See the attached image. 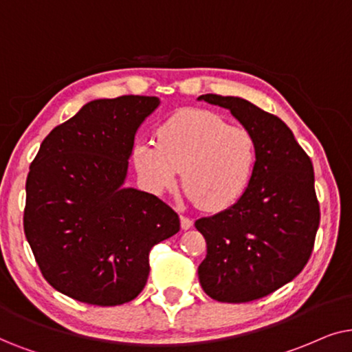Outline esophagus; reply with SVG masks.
Here are the masks:
<instances>
[{
  "label": "esophagus",
  "mask_w": 352,
  "mask_h": 352,
  "mask_svg": "<svg viewBox=\"0 0 352 352\" xmlns=\"http://www.w3.org/2000/svg\"><path fill=\"white\" fill-rule=\"evenodd\" d=\"M180 223H182V228H184V230H190V228L193 227V220L185 217V215H182L180 217Z\"/></svg>",
  "instance_id": "1"
}]
</instances>
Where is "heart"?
<instances>
[{
  "mask_svg": "<svg viewBox=\"0 0 352 352\" xmlns=\"http://www.w3.org/2000/svg\"><path fill=\"white\" fill-rule=\"evenodd\" d=\"M133 164L156 193L182 182L186 198L210 212L232 208L246 193L256 168L257 146L250 130L228 125L210 111L172 116L157 130V143L135 144Z\"/></svg>",
  "mask_w": 352,
  "mask_h": 352,
  "instance_id": "obj_1",
  "label": "heart"
}]
</instances>
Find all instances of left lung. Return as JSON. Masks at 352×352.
Masks as SVG:
<instances>
[{
	"label": "left lung",
	"instance_id": "left-lung-1",
	"mask_svg": "<svg viewBox=\"0 0 352 352\" xmlns=\"http://www.w3.org/2000/svg\"><path fill=\"white\" fill-rule=\"evenodd\" d=\"M198 100L230 111L256 140L246 193L195 222L208 245L198 267L204 293L220 302H250L292 282L307 264L320 220L312 162L277 116L238 96Z\"/></svg>",
	"mask_w": 352,
	"mask_h": 352
}]
</instances>
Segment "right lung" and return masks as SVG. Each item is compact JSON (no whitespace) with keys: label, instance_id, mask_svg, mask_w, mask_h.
<instances>
[{"label":"right lung","instance_id":"obj_1","mask_svg":"<svg viewBox=\"0 0 352 352\" xmlns=\"http://www.w3.org/2000/svg\"><path fill=\"white\" fill-rule=\"evenodd\" d=\"M159 104L138 95L87 102L32 162L23 232L46 282L65 296L132 301L146 285L151 248L180 230L157 196L124 186L135 135Z\"/></svg>","mask_w":352,"mask_h":352}]
</instances>
